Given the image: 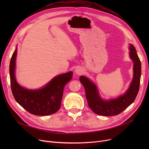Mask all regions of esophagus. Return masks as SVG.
<instances>
[{
	"label": "esophagus",
	"instance_id": "obj_1",
	"mask_svg": "<svg viewBox=\"0 0 149 149\" xmlns=\"http://www.w3.org/2000/svg\"><path fill=\"white\" fill-rule=\"evenodd\" d=\"M75 73L77 75H80V74H81L83 73V70L81 68H77L75 69Z\"/></svg>",
	"mask_w": 149,
	"mask_h": 149
}]
</instances>
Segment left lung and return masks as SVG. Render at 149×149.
I'll list each match as a JSON object with an SVG mask.
<instances>
[{"label":"left lung","mask_w":149,"mask_h":149,"mask_svg":"<svg viewBox=\"0 0 149 149\" xmlns=\"http://www.w3.org/2000/svg\"><path fill=\"white\" fill-rule=\"evenodd\" d=\"M130 57L134 61V79L126 92L116 99L104 101L98 94L96 86L87 77L81 76L80 81L85 89L89 107L97 115L102 116H115L120 114L129 107L135 100L139 89L141 65L134 46L130 45Z\"/></svg>","instance_id":"left-lung-1"}]
</instances>
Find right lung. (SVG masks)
I'll return each mask as SVG.
<instances>
[{
  "label": "right lung",
  "mask_w": 149,
  "mask_h": 149,
  "mask_svg": "<svg viewBox=\"0 0 149 149\" xmlns=\"http://www.w3.org/2000/svg\"><path fill=\"white\" fill-rule=\"evenodd\" d=\"M17 48L13 54L10 64V75L13 95L17 102L31 114L46 116L56 113L61 106L64 88L72 79V72L57 76L45 86L38 90L24 89L15 78Z\"/></svg>",
  "instance_id": "add662e5"
}]
</instances>
